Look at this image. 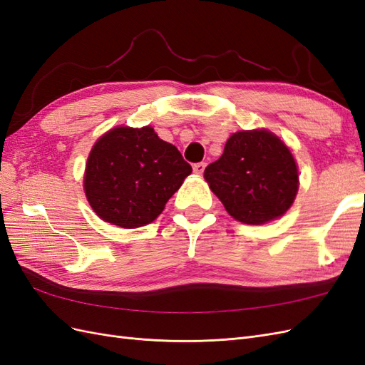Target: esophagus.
<instances>
[{
  "label": "esophagus",
  "mask_w": 365,
  "mask_h": 365,
  "mask_svg": "<svg viewBox=\"0 0 365 365\" xmlns=\"http://www.w3.org/2000/svg\"><path fill=\"white\" fill-rule=\"evenodd\" d=\"M205 170V163H196L193 164V172L197 175H202Z\"/></svg>",
  "instance_id": "esophagus-1"
}]
</instances>
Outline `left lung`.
<instances>
[{"mask_svg":"<svg viewBox=\"0 0 365 365\" xmlns=\"http://www.w3.org/2000/svg\"><path fill=\"white\" fill-rule=\"evenodd\" d=\"M204 178L231 216L252 225L284 215L298 190L292 153L268 130L231 135L222 157L205 168Z\"/></svg>","mask_w":365,"mask_h":365,"instance_id":"1","label":"left lung"}]
</instances>
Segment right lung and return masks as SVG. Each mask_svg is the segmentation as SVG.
<instances>
[{"label":"right lung","mask_w":365,"mask_h":365,"mask_svg":"<svg viewBox=\"0 0 365 365\" xmlns=\"http://www.w3.org/2000/svg\"><path fill=\"white\" fill-rule=\"evenodd\" d=\"M192 165L152 128H115L98 140L85 170L88 202L105 222L121 228L155 220Z\"/></svg>","instance_id":"right-lung-1"}]
</instances>
